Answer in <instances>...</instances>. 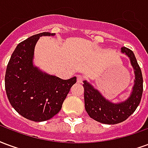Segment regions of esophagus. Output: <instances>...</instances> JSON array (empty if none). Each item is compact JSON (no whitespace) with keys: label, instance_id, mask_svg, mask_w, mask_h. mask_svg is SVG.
<instances>
[{"label":"esophagus","instance_id":"esophagus-1","mask_svg":"<svg viewBox=\"0 0 148 148\" xmlns=\"http://www.w3.org/2000/svg\"><path fill=\"white\" fill-rule=\"evenodd\" d=\"M83 77L82 76V75H77V82L79 84L82 83V82H83Z\"/></svg>","mask_w":148,"mask_h":148}]
</instances>
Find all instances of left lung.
Instances as JSON below:
<instances>
[{"instance_id": "obj_1", "label": "left lung", "mask_w": 148, "mask_h": 148, "mask_svg": "<svg viewBox=\"0 0 148 148\" xmlns=\"http://www.w3.org/2000/svg\"><path fill=\"white\" fill-rule=\"evenodd\" d=\"M121 53L128 57L135 74L134 86L130 96L125 101L112 102L87 81L83 82L86 111L90 117L102 124H115L124 121L136 111L142 97L143 76L135 55L132 51L124 47L121 48Z\"/></svg>"}]
</instances>
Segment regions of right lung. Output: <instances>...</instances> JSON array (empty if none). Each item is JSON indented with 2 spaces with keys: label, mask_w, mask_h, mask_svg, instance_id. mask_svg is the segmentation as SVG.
I'll return each instance as SVG.
<instances>
[{
  "label": "right lung",
  "mask_w": 148,
  "mask_h": 148,
  "mask_svg": "<svg viewBox=\"0 0 148 148\" xmlns=\"http://www.w3.org/2000/svg\"><path fill=\"white\" fill-rule=\"evenodd\" d=\"M42 32L20 42L8 62L5 90L12 106L22 116L42 122L58 113L76 77L62 80L42 71L33 63L35 47L39 37L54 36Z\"/></svg>",
  "instance_id": "obj_1"
}]
</instances>
